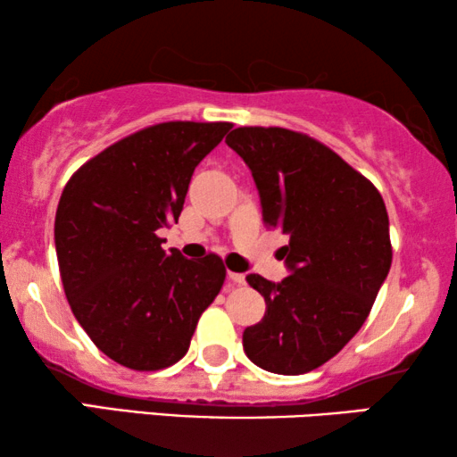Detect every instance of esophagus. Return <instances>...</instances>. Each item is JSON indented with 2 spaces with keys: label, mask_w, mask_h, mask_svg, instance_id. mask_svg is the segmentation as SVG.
I'll list each match as a JSON object with an SVG mask.
<instances>
[{
  "label": "esophagus",
  "mask_w": 457,
  "mask_h": 457,
  "mask_svg": "<svg viewBox=\"0 0 457 457\" xmlns=\"http://www.w3.org/2000/svg\"><path fill=\"white\" fill-rule=\"evenodd\" d=\"M228 280L233 285H243L245 283V274H241V272H228Z\"/></svg>",
  "instance_id": "34e87169"
}]
</instances>
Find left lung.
Here are the masks:
<instances>
[{
    "label": "left lung",
    "mask_w": 457,
    "mask_h": 457,
    "mask_svg": "<svg viewBox=\"0 0 457 457\" xmlns=\"http://www.w3.org/2000/svg\"><path fill=\"white\" fill-rule=\"evenodd\" d=\"M227 145L253 174L268 227L289 235L291 274H247L266 299L243 347L255 366L303 374L335 358L370 314L393 260L389 216L377 187L314 137L280 127H239Z\"/></svg>",
    "instance_id": "1"
}]
</instances>
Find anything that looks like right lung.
Segmentation results:
<instances>
[{"instance_id":"right-lung-1","label":"right lung","mask_w":457,"mask_h":457,"mask_svg":"<svg viewBox=\"0 0 457 457\" xmlns=\"http://www.w3.org/2000/svg\"><path fill=\"white\" fill-rule=\"evenodd\" d=\"M233 129L172 120L112 143L68 180L55 253L72 314L99 352L152 372L183 358L227 268L166 253L155 230L179 222L193 170Z\"/></svg>"}]
</instances>
